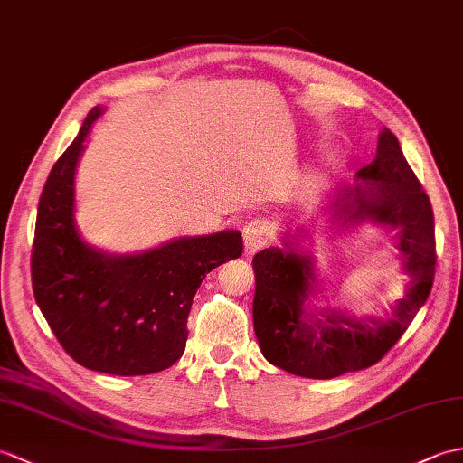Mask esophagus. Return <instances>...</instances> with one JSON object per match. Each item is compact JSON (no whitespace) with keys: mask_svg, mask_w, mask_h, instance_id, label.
Here are the masks:
<instances>
[{"mask_svg":"<svg viewBox=\"0 0 463 463\" xmlns=\"http://www.w3.org/2000/svg\"><path fill=\"white\" fill-rule=\"evenodd\" d=\"M242 237H244V250L249 254H254L262 247H267V244L272 241V224L264 219H252L244 224Z\"/></svg>","mask_w":463,"mask_h":463,"instance_id":"obj_1","label":"esophagus"}]
</instances>
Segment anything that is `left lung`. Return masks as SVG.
Instances as JSON below:
<instances>
[{
    "label": "left lung",
    "mask_w": 463,
    "mask_h": 463,
    "mask_svg": "<svg viewBox=\"0 0 463 463\" xmlns=\"http://www.w3.org/2000/svg\"><path fill=\"white\" fill-rule=\"evenodd\" d=\"M358 179L362 183L346 186L334 203L342 216L400 231L408 282L386 318H356L340 308L310 310L317 288L314 257L298 241L287 239L284 249H264L252 260V317L260 350L274 366L302 378L330 380L373 366L408 330L434 284V211L390 129L382 131L378 156L358 171Z\"/></svg>",
    "instance_id": "left-lung-1"
}]
</instances>
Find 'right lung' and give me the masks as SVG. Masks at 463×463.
I'll return each instance as SVG.
<instances>
[{"label": "right lung", "instance_id": "add662e5", "mask_svg": "<svg viewBox=\"0 0 463 463\" xmlns=\"http://www.w3.org/2000/svg\"><path fill=\"white\" fill-rule=\"evenodd\" d=\"M59 156L39 196L32 284L39 310L63 350L81 366L145 376L183 356L186 318L206 272L242 254V237L224 231L176 239L139 254H107L75 229V169L91 123Z\"/></svg>", "mask_w": 463, "mask_h": 463}]
</instances>
